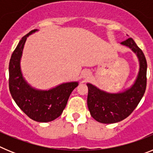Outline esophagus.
<instances>
[{"mask_svg": "<svg viewBox=\"0 0 153 153\" xmlns=\"http://www.w3.org/2000/svg\"><path fill=\"white\" fill-rule=\"evenodd\" d=\"M90 74L89 71H85V72L83 73V76L84 78H88L89 76H90Z\"/></svg>", "mask_w": 153, "mask_h": 153, "instance_id": "esophagus-1", "label": "esophagus"}]
</instances>
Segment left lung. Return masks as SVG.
<instances>
[{"mask_svg":"<svg viewBox=\"0 0 153 153\" xmlns=\"http://www.w3.org/2000/svg\"><path fill=\"white\" fill-rule=\"evenodd\" d=\"M120 44L136 53L140 62V70L134 83L123 92L108 93L92 83H86L87 106L90 115L101 123H115L129 117L140 102L146 88L147 63L144 53L132 38H128Z\"/></svg>","mask_w":153,"mask_h":153,"instance_id":"1","label":"left lung"}]
</instances>
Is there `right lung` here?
I'll return each mask as SVG.
<instances>
[{
  "label": "right lung",
  "mask_w": 153,
  "mask_h": 153,
  "mask_svg": "<svg viewBox=\"0 0 153 153\" xmlns=\"http://www.w3.org/2000/svg\"><path fill=\"white\" fill-rule=\"evenodd\" d=\"M38 30L23 36L13 52L9 63V89L17 106L34 121L47 123L59 117L66 107L73 90L78 82H68L48 90H37L30 86L23 76L21 59L27 38Z\"/></svg>",
  "instance_id": "right-lung-1"
}]
</instances>
